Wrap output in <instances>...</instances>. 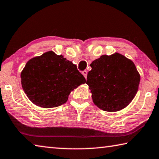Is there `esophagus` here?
Returning <instances> with one entry per match:
<instances>
[{
    "instance_id": "esophagus-1",
    "label": "esophagus",
    "mask_w": 159,
    "mask_h": 159,
    "mask_svg": "<svg viewBox=\"0 0 159 159\" xmlns=\"http://www.w3.org/2000/svg\"><path fill=\"white\" fill-rule=\"evenodd\" d=\"M82 74H83V76H84V77L85 78V79H86V78H87V74H88V71H86V70H84V71H83V72H82Z\"/></svg>"
}]
</instances>
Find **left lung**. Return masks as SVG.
I'll list each match as a JSON object with an SVG mask.
<instances>
[{
	"mask_svg": "<svg viewBox=\"0 0 159 159\" xmlns=\"http://www.w3.org/2000/svg\"><path fill=\"white\" fill-rule=\"evenodd\" d=\"M86 84L93 103L107 112L126 108L139 87L140 75L132 61L119 53L103 55L90 64Z\"/></svg>",
	"mask_w": 159,
	"mask_h": 159,
	"instance_id": "obj_1",
	"label": "left lung"
}]
</instances>
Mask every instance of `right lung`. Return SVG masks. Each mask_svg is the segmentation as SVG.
Returning <instances> with one entry per match:
<instances>
[{"instance_id": "obj_1", "label": "right lung", "mask_w": 159, "mask_h": 159, "mask_svg": "<svg viewBox=\"0 0 159 159\" xmlns=\"http://www.w3.org/2000/svg\"><path fill=\"white\" fill-rule=\"evenodd\" d=\"M22 88L39 107L55 108L67 102L74 89L85 83L76 65L50 51L28 60L21 72Z\"/></svg>"}]
</instances>
